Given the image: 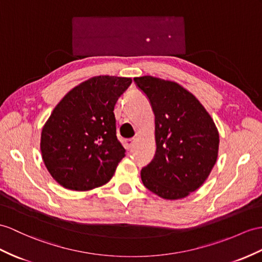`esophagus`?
Listing matches in <instances>:
<instances>
[{
    "label": "esophagus",
    "mask_w": 262,
    "mask_h": 262,
    "mask_svg": "<svg viewBox=\"0 0 262 262\" xmlns=\"http://www.w3.org/2000/svg\"><path fill=\"white\" fill-rule=\"evenodd\" d=\"M137 141V138H132V139H127L126 141H125V144H126V146H127V149H130V148H132V145L135 144V142Z\"/></svg>",
    "instance_id": "1"
}]
</instances>
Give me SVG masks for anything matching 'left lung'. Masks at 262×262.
<instances>
[{
  "label": "left lung",
  "instance_id": "obj_1",
  "mask_svg": "<svg viewBox=\"0 0 262 262\" xmlns=\"http://www.w3.org/2000/svg\"><path fill=\"white\" fill-rule=\"evenodd\" d=\"M133 80L156 117V156L142 169L141 180L163 199L186 198L205 183L214 167L218 129L200 101L177 82L151 75Z\"/></svg>",
  "mask_w": 262,
  "mask_h": 262
}]
</instances>
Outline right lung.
I'll return each instance as SVG.
<instances>
[{
	"label": "right lung",
	"instance_id": "obj_1",
	"mask_svg": "<svg viewBox=\"0 0 262 262\" xmlns=\"http://www.w3.org/2000/svg\"><path fill=\"white\" fill-rule=\"evenodd\" d=\"M131 78L93 76L69 91L43 125L40 148L50 174L62 187L88 191L107 183L124 158L114 105Z\"/></svg>",
	"mask_w": 262,
	"mask_h": 262
}]
</instances>
